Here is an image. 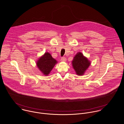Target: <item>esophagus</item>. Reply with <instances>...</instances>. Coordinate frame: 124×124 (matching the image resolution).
Returning <instances> with one entry per match:
<instances>
[{"label": "esophagus", "mask_w": 124, "mask_h": 124, "mask_svg": "<svg viewBox=\"0 0 124 124\" xmlns=\"http://www.w3.org/2000/svg\"><path fill=\"white\" fill-rule=\"evenodd\" d=\"M61 61H63V62H65V61H66L67 59H66V57H62V58H61Z\"/></svg>", "instance_id": "1"}]
</instances>
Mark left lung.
<instances>
[{
  "instance_id": "8db88e82",
  "label": "left lung",
  "mask_w": 124,
  "mask_h": 124,
  "mask_svg": "<svg viewBox=\"0 0 124 124\" xmlns=\"http://www.w3.org/2000/svg\"><path fill=\"white\" fill-rule=\"evenodd\" d=\"M72 65L76 74L83 76L91 65V62L81 52H78L74 57Z\"/></svg>"
}]
</instances>
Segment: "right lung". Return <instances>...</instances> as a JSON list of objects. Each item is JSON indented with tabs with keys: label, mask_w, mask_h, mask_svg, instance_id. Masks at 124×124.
I'll return each mask as SVG.
<instances>
[{
	"label": "right lung",
	"mask_w": 124,
	"mask_h": 124,
	"mask_svg": "<svg viewBox=\"0 0 124 124\" xmlns=\"http://www.w3.org/2000/svg\"><path fill=\"white\" fill-rule=\"evenodd\" d=\"M57 63V61L55 59L52 57L49 53L46 52L39 57L36 65L42 73L44 76H47Z\"/></svg>",
	"instance_id": "obj_1"
}]
</instances>
